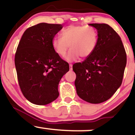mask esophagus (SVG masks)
Wrapping results in <instances>:
<instances>
[{
	"mask_svg": "<svg viewBox=\"0 0 135 135\" xmlns=\"http://www.w3.org/2000/svg\"><path fill=\"white\" fill-rule=\"evenodd\" d=\"M69 69H70V70H73V65H72V64H70V65H69Z\"/></svg>",
	"mask_w": 135,
	"mask_h": 135,
	"instance_id": "obj_1",
	"label": "esophagus"
}]
</instances>
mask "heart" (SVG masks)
Here are the masks:
<instances>
[{"label": "heart", "instance_id": "b5f03b06", "mask_svg": "<svg viewBox=\"0 0 135 135\" xmlns=\"http://www.w3.org/2000/svg\"><path fill=\"white\" fill-rule=\"evenodd\" d=\"M61 36L52 39V47L59 57H65L70 46L71 50L66 58L69 62L75 61L79 56H90L97 46L99 38L97 30L88 25L69 26L61 31Z\"/></svg>", "mask_w": 135, "mask_h": 135}]
</instances>
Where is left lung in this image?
<instances>
[{
  "label": "left lung",
  "instance_id": "obj_1",
  "mask_svg": "<svg viewBox=\"0 0 135 135\" xmlns=\"http://www.w3.org/2000/svg\"><path fill=\"white\" fill-rule=\"evenodd\" d=\"M99 32L94 52L73 69L76 74L78 95L85 101L99 104L109 99L122 85L127 63L120 36L108 24L92 23Z\"/></svg>",
  "mask_w": 135,
  "mask_h": 135
}]
</instances>
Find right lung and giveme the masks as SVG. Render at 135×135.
<instances>
[{"label": "right lung", "mask_w": 135, "mask_h": 135, "mask_svg": "<svg viewBox=\"0 0 135 135\" xmlns=\"http://www.w3.org/2000/svg\"><path fill=\"white\" fill-rule=\"evenodd\" d=\"M61 24L41 23L24 32L15 55L19 85L31 103L46 105L59 96L58 85L69 70L67 62L54 51L52 39Z\"/></svg>", "instance_id": "right-lung-1"}]
</instances>
